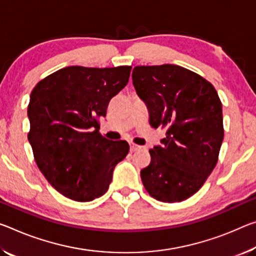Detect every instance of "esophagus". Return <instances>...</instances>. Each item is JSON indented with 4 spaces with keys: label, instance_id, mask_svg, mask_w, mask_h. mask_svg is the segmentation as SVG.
Returning <instances> with one entry per match:
<instances>
[{
    "label": "esophagus",
    "instance_id": "esophagus-1",
    "mask_svg": "<svg viewBox=\"0 0 256 256\" xmlns=\"http://www.w3.org/2000/svg\"><path fill=\"white\" fill-rule=\"evenodd\" d=\"M140 149H141V147H140V146H138V144H130V152H138V150H140Z\"/></svg>",
    "mask_w": 256,
    "mask_h": 256
}]
</instances>
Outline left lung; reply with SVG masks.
Here are the masks:
<instances>
[{
  "instance_id": "8db88e82",
  "label": "left lung",
  "mask_w": 256,
  "mask_h": 256,
  "mask_svg": "<svg viewBox=\"0 0 256 256\" xmlns=\"http://www.w3.org/2000/svg\"><path fill=\"white\" fill-rule=\"evenodd\" d=\"M132 80L152 128H165L141 170L144 188L157 200L182 202L202 188L216 168L223 141L222 104L212 84L176 64L138 66Z\"/></svg>"
}]
</instances>
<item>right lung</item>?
Listing matches in <instances>:
<instances>
[{"mask_svg":"<svg viewBox=\"0 0 256 256\" xmlns=\"http://www.w3.org/2000/svg\"><path fill=\"white\" fill-rule=\"evenodd\" d=\"M131 67L70 66L46 77L30 93L28 141L40 171L64 197L91 202L107 192L126 141L99 133L98 118L128 82Z\"/></svg>","mask_w":256,"mask_h":256,"instance_id":"right-lung-1","label":"right lung"}]
</instances>
